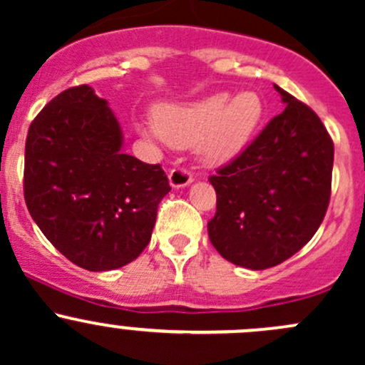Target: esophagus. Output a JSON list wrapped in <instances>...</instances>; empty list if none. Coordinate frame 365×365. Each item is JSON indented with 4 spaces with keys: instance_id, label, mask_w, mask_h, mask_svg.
<instances>
[{
    "instance_id": "1",
    "label": "esophagus",
    "mask_w": 365,
    "mask_h": 365,
    "mask_svg": "<svg viewBox=\"0 0 365 365\" xmlns=\"http://www.w3.org/2000/svg\"><path fill=\"white\" fill-rule=\"evenodd\" d=\"M192 182H194L192 173L187 171V169L175 168L169 171V183H171L173 189H182V187H187Z\"/></svg>"
}]
</instances>
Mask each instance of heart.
<instances>
[{"instance_id": "b5f03b06", "label": "heart", "mask_w": 365, "mask_h": 365, "mask_svg": "<svg viewBox=\"0 0 365 365\" xmlns=\"http://www.w3.org/2000/svg\"><path fill=\"white\" fill-rule=\"evenodd\" d=\"M267 114V102L256 90L233 95L222 91L189 104H164L155 109V125L143 134L164 139L176 148L200 145L210 164L237 157L254 138Z\"/></svg>"}]
</instances>
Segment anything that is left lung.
Returning a JSON list of instances; mask_svg holds the SVG:
<instances>
[{
	"label": "left lung",
	"instance_id": "8db88e82",
	"mask_svg": "<svg viewBox=\"0 0 365 365\" xmlns=\"http://www.w3.org/2000/svg\"><path fill=\"white\" fill-rule=\"evenodd\" d=\"M286 104L237 157L217 169L208 237L224 259L264 270L300 251L323 222L334 143L318 114L274 84Z\"/></svg>",
	"mask_w": 365,
	"mask_h": 365
}]
</instances>
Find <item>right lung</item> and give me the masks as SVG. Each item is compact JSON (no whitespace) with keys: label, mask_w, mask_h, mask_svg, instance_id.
<instances>
[{"label":"right lung","mask_w":365,"mask_h":365,"mask_svg":"<svg viewBox=\"0 0 365 365\" xmlns=\"http://www.w3.org/2000/svg\"><path fill=\"white\" fill-rule=\"evenodd\" d=\"M121 146L116 116L88 84L54 97L26 138L29 215L58 251L90 272L125 267L145 251L171 190L160 164Z\"/></svg>","instance_id":"right-lung-1"}]
</instances>
